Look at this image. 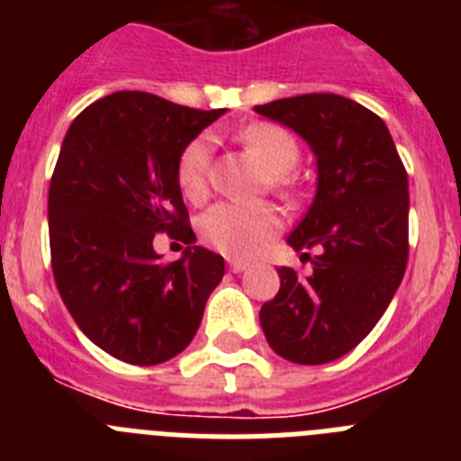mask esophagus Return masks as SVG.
<instances>
[{"instance_id":"obj_1","label":"esophagus","mask_w":461,"mask_h":461,"mask_svg":"<svg viewBox=\"0 0 461 461\" xmlns=\"http://www.w3.org/2000/svg\"><path fill=\"white\" fill-rule=\"evenodd\" d=\"M228 267H230V272H244L247 267H249V263H247V260L233 258V260H228Z\"/></svg>"}]
</instances>
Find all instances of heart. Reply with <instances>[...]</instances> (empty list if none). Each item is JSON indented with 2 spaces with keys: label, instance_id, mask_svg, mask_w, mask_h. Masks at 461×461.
<instances>
[{
  "label": "heart",
  "instance_id": "heart-1",
  "mask_svg": "<svg viewBox=\"0 0 461 461\" xmlns=\"http://www.w3.org/2000/svg\"><path fill=\"white\" fill-rule=\"evenodd\" d=\"M242 142L275 175L276 182L286 180L284 175L300 161V145L293 133L276 124L260 122L247 126ZM210 158L212 140L207 136L194 138L177 158V185L189 201H201L207 194ZM279 228L276 210L263 203H217L201 217L203 240L228 258H254L275 240Z\"/></svg>",
  "mask_w": 461,
  "mask_h": 461
}]
</instances>
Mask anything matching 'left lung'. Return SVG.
I'll list each match as a JSON object with an SVG mask.
<instances>
[{
	"instance_id": "left-lung-1",
	"label": "left lung",
	"mask_w": 461,
	"mask_h": 461,
	"mask_svg": "<svg viewBox=\"0 0 461 461\" xmlns=\"http://www.w3.org/2000/svg\"><path fill=\"white\" fill-rule=\"evenodd\" d=\"M303 138L316 158V194L286 242L319 249L309 276L279 267L275 300L260 307L272 351L325 365L353 351L381 321L409 258V177L388 126L339 94L256 105Z\"/></svg>"
}]
</instances>
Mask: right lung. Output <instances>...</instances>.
Segmentation results:
<instances>
[{
	"mask_svg": "<svg viewBox=\"0 0 461 461\" xmlns=\"http://www.w3.org/2000/svg\"><path fill=\"white\" fill-rule=\"evenodd\" d=\"M226 113L148 92L94 101L64 136L48 191L57 291L94 344L129 365H161L191 344L223 258L186 247L161 263L154 235L194 242L177 158Z\"/></svg>",
	"mask_w": 461,
	"mask_h": 461,
	"instance_id": "1",
	"label": "right lung"
}]
</instances>
